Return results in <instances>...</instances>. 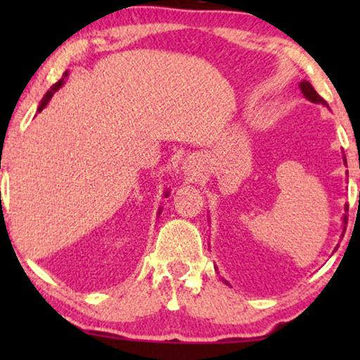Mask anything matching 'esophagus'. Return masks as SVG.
Listing matches in <instances>:
<instances>
[{
  "instance_id": "esophagus-1",
  "label": "esophagus",
  "mask_w": 360,
  "mask_h": 360,
  "mask_svg": "<svg viewBox=\"0 0 360 360\" xmlns=\"http://www.w3.org/2000/svg\"><path fill=\"white\" fill-rule=\"evenodd\" d=\"M184 169L186 170V172H190V174H195V164L191 160H185V165H184Z\"/></svg>"
}]
</instances>
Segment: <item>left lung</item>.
I'll return each mask as SVG.
<instances>
[{"label":"left lung","instance_id":"obj_1","mask_svg":"<svg viewBox=\"0 0 360 360\" xmlns=\"http://www.w3.org/2000/svg\"><path fill=\"white\" fill-rule=\"evenodd\" d=\"M300 90H302V93H303V95H304V96H307L309 101H313V103H321V105H324V106H328V103H326V101H324V100H323V98H321V96H319L316 91H314V88L311 86V83H309V82H307V80H303L302 83H300ZM344 164H346V157H344ZM346 210H347V206H346ZM342 223H344V224H347V216H346V214H344V216H342ZM224 282H226V280H224ZM226 283H228V282H226Z\"/></svg>","mask_w":360,"mask_h":360}]
</instances>
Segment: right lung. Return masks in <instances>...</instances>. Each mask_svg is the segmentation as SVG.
Returning <instances> with one entry per match:
<instances>
[{"label":"right lung","mask_w":360,"mask_h":360,"mask_svg":"<svg viewBox=\"0 0 360 360\" xmlns=\"http://www.w3.org/2000/svg\"><path fill=\"white\" fill-rule=\"evenodd\" d=\"M63 77H67V73H65V75H63ZM62 85H63V78H62V80H58V82L56 83V85H53V86L51 88V90H49V91L46 93V96H44V98H42L41 105H39V108H37V112H41V111L44 110V108H46V106H47V103H49V101H51V98H52V95H53V93H56V91L58 90V88H60ZM165 196H169V191H165Z\"/></svg>","instance_id":"obj_1"}]
</instances>
